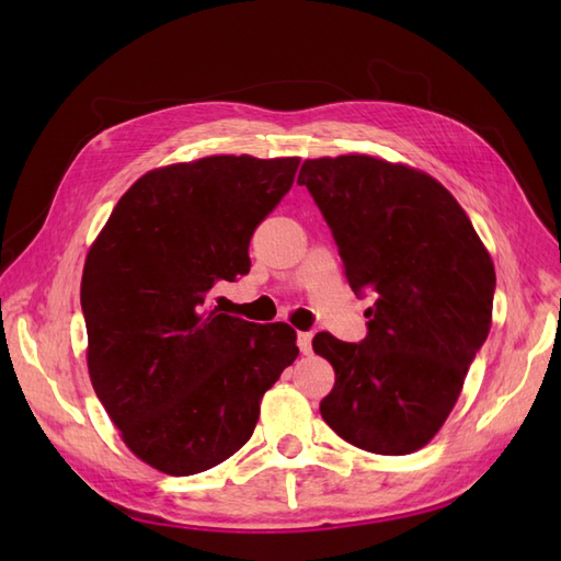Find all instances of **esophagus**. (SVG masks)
<instances>
[{"mask_svg":"<svg viewBox=\"0 0 561 561\" xmlns=\"http://www.w3.org/2000/svg\"><path fill=\"white\" fill-rule=\"evenodd\" d=\"M311 339H313L311 332H299V334H297V346H299V351H301L304 355L311 353Z\"/></svg>","mask_w":561,"mask_h":561,"instance_id":"obj_1","label":"esophagus"}]
</instances>
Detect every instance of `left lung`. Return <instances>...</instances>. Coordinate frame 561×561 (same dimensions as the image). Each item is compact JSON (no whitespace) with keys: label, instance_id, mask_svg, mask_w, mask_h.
I'll return each instance as SVG.
<instances>
[{"label":"left lung","instance_id":"8db88e82","mask_svg":"<svg viewBox=\"0 0 561 561\" xmlns=\"http://www.w3.org/2000/svg\"><path fill=\"white\" fill-rule=\"evenodd\" d=\"M297 184L330 225L351 290L375 295L360 344L313 336L334 367L320 414L365 451L412 454L443 428L489 334L494 262L458 201L412 165L320 157Z\"/></svg>","mask_w":561,"mask_h":561}]
</instances>
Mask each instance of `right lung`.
Listing matches in <instances>:
<instances>
[{"label":"right lung","instance_id":"right-lung-1","mask_svg":"<svg viewBox=\"0 0 561 561\" xmlns=\"http://www.w3.org/2000/svg\"><path fill=\"white\" fill-rule=\"evenodd\" d=\"M297 157L215 154L145 173L118 198L81 276L87 363L126 447L165 474L227 461L299 355L287 322L222 313L210 293L250 271L254 229L290 192Z\"/></svg>","mask_w":561,"mask_h":561}]
</instances>
